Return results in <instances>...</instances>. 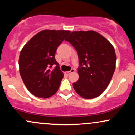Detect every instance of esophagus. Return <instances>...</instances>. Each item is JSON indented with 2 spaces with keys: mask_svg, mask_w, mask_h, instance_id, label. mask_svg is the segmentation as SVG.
I'll return each instance as SVG.
<instances>
[{
  "mask_svg": "<svg viewBox=\"0 0 135 135\" xmlns=\"http://www.w3.org/2000/svg\"><path fill=\"white\" fill-rule=\"evenodd\" d=\"M74 72H75V70H74V69H71V70L69 71V72H66L65 74H66V75H69L70 74H71V73Z\"/></svg>",
  "mask_w": 135,
  "mask_h": 135,
  "instance_id": "esophagus-1",
  "label": "esophagus"
}]
</instances>
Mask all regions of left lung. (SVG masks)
I'll return each instance as SVG.
<instances>
[{
    "label": "left lung",
    "instance_id": "obj_1",
    "mask_svg": "<svg viewBox=\"0 0 135 135\" xmlns=\"http://www.w3.org/2000/svg\"><path fill=\"white\" fill-rule=\"evenodd\" d=\"M77 51L79 78L72 84L86 99L100 96L110 82L115 69V49L109 41L94 31H75L65 39Z\"/></svg>",
    "mask_w": 135,
    "mask_h": 135
}]
</instances>
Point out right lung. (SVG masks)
<instances>
[{
  "label": "right lung",
  "instance_id": "obj_1",
  "mask_svg": "<svg viewBox=\"0 0 135 135\" xmlns=\"http://www.w3.org/2000/svg\"><path fill=\"white\" fill-rule=\"evenodd\" d=\"M69 33L68 30L41 31L21 49L20 75L28 90L35 97L47 98L58 90L63 73L55 55L57 48Z\"/></svg>",
  "mask_w": 135,
  "mask_h": 135
}]
</instances>
